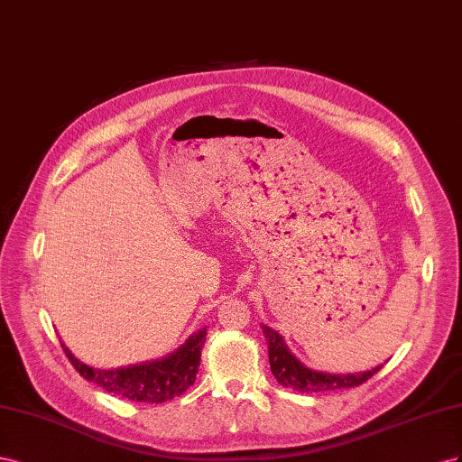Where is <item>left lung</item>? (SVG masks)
<instances>
[{
  "mask_svg": "<svg viewBox=\"0 0 462 462\" xmlns=\"http://www.w3.org/2000/svg\"><path fill=\"white\" fill-rule=\"evenodd\" d=\"M261 327L269 345L271 372L282 387L296 389L300 393H325V391H337V389H350V387H358L365 383L367 379L374 377L381 370L379 365V367H374L372 372L346 374V375L313 372L304 364H300L294 356L290 354L279 333L273 331L271 327H265V325Z\"/></svg>",
  "mask_w": 462,
  "mask_h": 462,
  "instance_id": "1",
  "label": "left lung"
}]
</instances>
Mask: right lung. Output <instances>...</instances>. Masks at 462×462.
Returning a JSON list of instances; mask_svg holds the SVG:
<instances>
[{
  "label": "right lung",
  "instance_id": "1",
  "mask_svg": "<svg viewBox=\"0 0 462 462\" xmlns=\"http://www.w3.org/2000/svg\"><path fill=\"white\" fill-rule=\"evenodd\" d=\"M205 338L207 331L201 328L199 333L191 335L180 350L166 358L120 367V370H95V367L79 362L68 348H63V352L79 375L90 383L116 394V397L158 404L180 397L195 383Z\"/></svg>",
  "mask_w": 462,
  "mask_h": 462
}]
</instances>
